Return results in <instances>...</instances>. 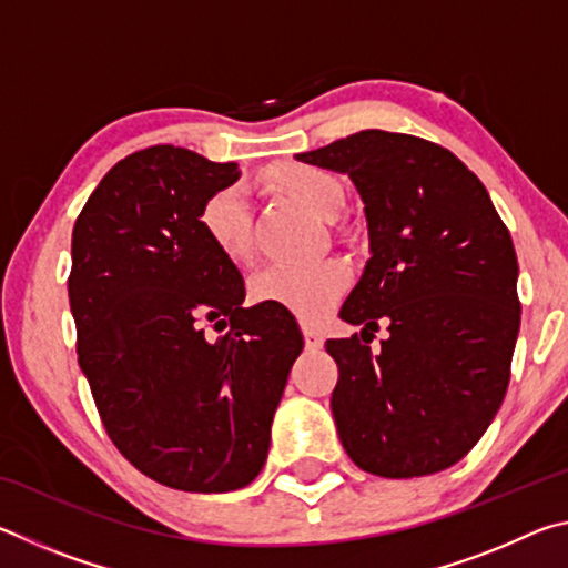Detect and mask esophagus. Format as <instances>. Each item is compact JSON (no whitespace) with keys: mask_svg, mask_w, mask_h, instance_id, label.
<instances>
[{"mask_svg":"<svg viewBox=\"0 0 568 568\" xmlns=\"http://www.w3.org/2000/svg\"><path fill=\"white\" fill-rule=\"evenodd\" d=\"M303 338H305V348H321L323 345V335L315 331V328H311V325H303Z\"/></svg>","mask_w":568,"mask_h":568,"instance_id":"obj_1","label":"esophagus"}]
</instances>
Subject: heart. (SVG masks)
<instances>
[{"label":"heart","instance_id":"b5f03b06","mask_svg":"<svg viewBox=\"0 0 568 568\" xmlns=\"http://www.w3.org/2000/svg\"><path fill=\"white\" fill-rule=\"evenodd\" d=\"M277 187L321 217H333L343 205V182L315 165H285L275 172ZM200 230L227 261L250 255V200L247 187L225 185L200 207ZM351 267L335 257L315 263H273L250 277V297L303 321H321L351 287Z\"/></svg>","mask_w":568,"mask_h":568}]
</instances>
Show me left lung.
<instances>
[{
    "label": "left lung",
    "mask_w": 568,
    "mask_h": 568,
    "mask_svg": "<svg viewBox=\"0 0 568 568\" xmlns=\"http://www.w3.org/2000/svg\"><path fill=\"white\" fill-rule=\"evenodd\" d=\"M295 160L358 190L371 261L341 318L363 331L386 321L390 333L376 355L358 335L325 343L345 454L383 478L454 466L491 426L511 376L521 303L504 220L454 152L413 134L363 130Z\"/></svg>",
    "instance_id": "1"
}]
</instances>
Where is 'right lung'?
<instances>
[{"label":"right lung","mask_w":568,"mask_h":568,"mask_svg":"<svg viewBox=\"0 0 568 568\" xmlns=\"http://www.w3.org/2000/svg\"><path fill=\"white\" fill-rule=\"evenodd\" d=\"M235 162L155 145L120 160L72 230L77 355L112 444L142 474L225 494L261 474L303 333L287 311L243 307L233 261L200 207ZM225 329L207 339L204 328Z\"/></svg>","instance_id":"add662e5"}]
</instances>
